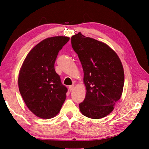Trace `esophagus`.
<instances>
[{
  "instance_id": "1",
  "label": "esophagus",
  "mask_w": 149,
  "mask_h": 149,
  "mask_svg": "<svg viewBox=\"0 0 149 149\" xmlns=\"http://www.w3.org/2000/svg\"><path fill=\"white\" fill-rule=\"evenodd\" d=\"M74 85H71L69 86V89L70 91H73L74 89Z\"/></svg>"
}]
</instances>
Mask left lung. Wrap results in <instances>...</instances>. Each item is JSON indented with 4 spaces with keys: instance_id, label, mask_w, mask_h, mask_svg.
Here are the masks:
<instances>
[{
    "instance_id": "8db88e82",
    "label": "left lung",
    "mask_w": 149,
    "mask_h": 149,
    "mask_svg": "<svg viewBox=\"0 0 149 149\" xmlns=\"http://www.w3.org/2000/svg\"><path fill=\"white\" fill-rule=\"evenodd\" d=\"M71 46L81 63L87 91L79 104L80 111L87 117L102 118L121 97L125 78L122 62L108 45L81 32L71 37Z\"/></svg>"
}]
</instances>
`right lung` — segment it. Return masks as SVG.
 I'll return each instance as SVG.
<instances>
[{
  "instance_id": "right-lung-1",
  "label": "right lung",
  "mask_w": 149,
  "mask_h": 149,
  "mask_svg": "<svg viewBox=\"0 0 149 149\" xmlns=\"http://www.w3.org/2000/svg\"><path fill=\"white\" fill-rule=\"evenodd\" d=\"M69 40L58 36L41 41L29 52L20 69L19 92L29 109L40 118L55 117L66 99L68 89L56 72L54 63Z\"/></svg>"
}]
</instances>
